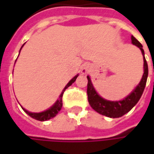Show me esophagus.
I'll return each mask as SVG.
<instances>
[{
	"label": "esophagus",
	"mask_w": 154,
	"mask_h": 154,
	"mask_svg": "<svg viewBox=\"0 0 154 154\" xmlns=\"http://www.w3.org/2000/svg\"><path fill=\"white\" fill-rule=\"evenodd\" d=\"M90 69H91V68H90L89 64H84L81 68V73H82V74H87L90 71Z\"/></svg>",
	"instance_id": "1"
}]
</instances>
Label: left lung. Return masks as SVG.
<instances>
[{"mask_svg": "<svg viewBox=\"0 0 154 154\" xmlns=\"http://www.w3.org/2000/svg\"><path fill=\"white\" fill-rule=\"evenodd\" d=\"M131 40H132V44L136 45L139 48L144 56V51L142 49L141 44L133 36L131 37ZM143 61H144V74L139 85L135 87V89L128 96L120 101H109V100L101 98L98 94V92L95 91L90 77L87 76L88 102L92 109L99 114L110 117V118H117V117L122 116L132 109L134 106L138 103L145 89L146 83V79L148 75V67H147L145 56L143 57Z\"/></svg>", "mask_w": 154, "mask_h": 154, "instance_id": "left-lung-1", "label": "left lung"}]
</instances>
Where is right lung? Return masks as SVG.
Returning <instances> with one entry per match:
<instances>
[{"label": "right lung", "mask_w": 154, "mask_h": 154, "mask_svg": "<svg viewBox=\"0 0 154 154\" xmlns=\"http://www.w3.org/2000/svg\"><path fill=\"white\" fill-rule=\"evenodd\" d=\"M22 47H23V46H22ZM22 47H21V48H22ZM78 75H79V74L75 75L74 78L68 82V84H67V86H65L64 89L62 90V93H61V95H60V97H59V99H57V101L51 106L50 109H46V110L43 111V112H39V113H32V112H30V111H28V110H26V109H24L23 107H22V109H24V111L26 113L27 115H29L31 117H32V118L36 119V120H38V121H46V120H49V119H51V118L55 117V116L58 114V112L61 110V109H62V95H63V92H65V90L68 88V86H71L74 81L76 80Z\"/></svg>", "instance_id": "right-lung-1"}]
</instances>
